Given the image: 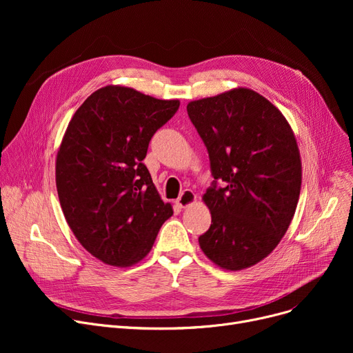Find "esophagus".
Segmentation results:
<instances>
[{
  "mask_svg": "<svg viewBox=\"0 0 353 353\" xmlns=\"http://www.w3.org/2000/svg\"><path fill=\"white\" fill-rule=\"evenodd\" d=\"M196 194L192 192V190H184L180 197L176 200V205L180 208V209H186L189 206H192L193 203H196Z\"/></svg>",
  "mask_w": 353,
  "mask_h": 353,
  "instance_id": "34e87169",
  "label": "esophagus"
}]
</instances>
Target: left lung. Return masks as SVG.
Instances as JSON below:
<instances>
[{"label": "left lung", "instance_id": "left-lung-1", "mask_svg": "<svg viewBox=\"0 0 353 353\" xmlns=\"http://www.w3.org/2000/svg\"><path fill=\"white\" fill-rule=\"evenodd\" d=\"M188 113L214 177L203 194L212 225L199 245L221 269H248L279 245L298 206L302 161L294 133L279 108L246 87L190 101Z\"/></svg>", "mask_w": 353, "mask_h": 353}]
</instances>
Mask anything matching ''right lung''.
I'll return each instance as SVG.
<instances>
[{"instance_id":"1","label":"right lung","mask_w":353,"mask_h":353,"mask_svg":"<svg viewBox=\"0 0 353 353\" xmlns=\"http://www.w3.org/2000/svg\"><path fill=\"white\" fill-rule=\"evenodd\" d=\"M179 105L105 85L67 125L55 159L60 205L81 246L105 265L130 268L143 261L173 214L143 160L153 134Z\"/></svg>"}]
</instances>
